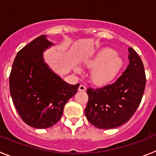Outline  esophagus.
<instances>
[{
	"mask_svg": "<svg viewBox=\"0 0 156 156\" xmlns=\"http://www.w3.org/2000/svg\"><path fill=\"white\" fill-rule=\"evenodd\" d=\"M86 89H87V87L84 86V85L80 84V85L79 88H78V90H79V91H85V90H86Z\"/></svg>",
	"mask_w": 156,
	"mask_h": 156,
	"instance_id": "34e87169",
	"label": "esophagus"
}]
</instances>
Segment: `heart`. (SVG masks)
Listing matches in <instances>:
<instances>
[{
    "label": "heart",
    "mask_w": 156,
    "mask_h": 156,
    "mask_svg": "<svg viewBox=\"0 0 156 156\" xmlns=\"http://www.w3.org/2000/svg\"><path fill=\"white\" fill-rule=\"evenodd\" d=\"M122 61L116 52L110 48H104L94 57L85 62V66L90 69V80L96 85L108 83L119 72ZM76 73H80L79 66L74 68Z\"/></svg>",
    "instance_id": "heart-1"
}]
</instances>
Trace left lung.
<instances>
[{
	"label": "left lung",
	"mask_w": 156,
	"mask_h": 156,
	"mask_svg": "<svg viewBox=\"0 0 156 156\" xmlns=\"http://www.w3.org/2000/svg\"><path fill=\"white\" fill-rule=\"evenodd\" d=\"M129 65L110 84L88 88L84 110L89 122L99 129H114L129 120L138 108L146 84L144 65L137 52L128 48Z\"/></svg>",
	"instance_id": "obj_1"
}]
</instances>
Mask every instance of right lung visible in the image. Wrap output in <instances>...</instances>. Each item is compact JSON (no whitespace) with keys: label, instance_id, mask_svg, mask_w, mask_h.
Wrapping results in <instances>:
<instances>
[{"label":"right lung","instance_id":"obj_1","mask_svg":"<svg viewBox=\"0 0 156 156\" xmlns=\"http://www.w3.org/2000/svg\"><path fill=\"white\" fill-rule=\"evenodd\" d=\"M54 45L46 35L37 37L18 52L9 76L10 94L18 113L27 125L37 129L55 124L80 86L66 83L45 62L44 52Z\"/></svg>","mask_w":156,"mask_h":156}]
</instances>
